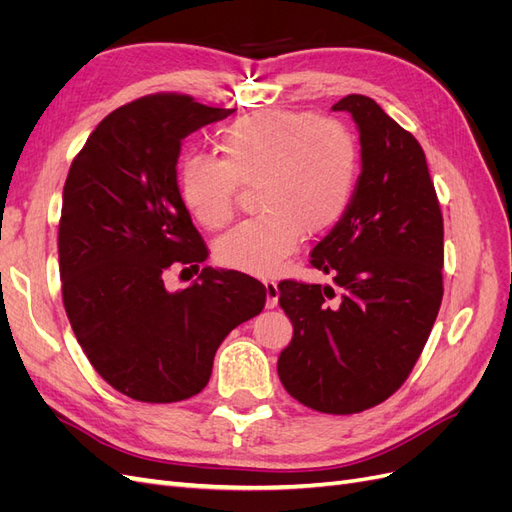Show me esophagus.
Returning a JSON list of instances; mask_svg holds the SVG:
<instances>
[{"instance_id": "34e87169", "label": "esophagus", "mask_w": 512, "mask_h": 512, "mask_svg": "<svg viewBox=\"0 0 512 512\" xmlns=\"http://www.w3.org/2000/svg\"><path fill=\"white\" fill-rule=\"evenodd\" d=\"M265 288H267V307L273 309L277 305V299H280V288H277V284L271 280H265Z\"/></svg>"}]
</instances>
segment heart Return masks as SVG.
Instances as JSON below:
<instances>
[{
  "instance_id": "heart-1",
  "label": "heart",
  "mask_w": 512,
  "mask_h": 512,
  "mask_svg": "<svg viewBox=\"0 0 512 512\" xmlns=\"http://www.w3.org/2000/svg\"><path fill=\"white\" fill-rule=\"evenodd\" d=\"M215 147L220 160L194 156L181 164L183 207L203 228L220 230L235 215L239 185L256 183L262 209L215 243V260L226 269L277 273L305 232H327L350 205L359 143L339 119L265 108L230 121Z\"/></svg>"
}]
</instances>
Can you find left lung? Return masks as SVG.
I'll return each instance as SVG.
<instances>
[{
	"instance_id": "1",
	"label": "left lung",
	"mask_w": 512,
	"mask_h": 512,
	"mask_svg": "<svg viewBox=\"0 0 512 512\" xmlns=\"http://www.w3.org/2000/svg\"><path fill=\"white\" fill-rule=\"evenodd\" d=\"M361 132L363 170L344 218L309 265L339 290L284 280L280 305L294 335L277 374L303 406L356 414L410 376L442 303L444 222L425 151L367 96L333 104Z\"/></svg>"
}]
</instances>
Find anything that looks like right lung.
<instances>
[{"label": "right lung", "mask_w": 512, "mask_h": 512, "mask_svg": "<svg viewBox=\"0 0 512 512\" xmlns=\"http://www.w3.org/2000/svg\"><path fill=\"white\" fill-rule=\"evenodd\" d=\"M185 94H151L106 115L72 160L59 220L61 297L89 363L115 391L173 404L207 386L224 337L262 312L267 288L205 267L207 245L177 188L181 141L228 117Z\"/></svg>", "instance_id": "add662e5"}]
</instances>
